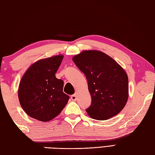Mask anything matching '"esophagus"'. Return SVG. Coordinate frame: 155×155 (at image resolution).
Returning a JSON list of instances; mask_svg holds the SVG:
<instances>
[{"label": "esophagus", "mask_w": 155, "mask_h": 155, "mask_svg": "<svg viewBox=\"0 0 155 155\" xmlns=\"http://www.w3.org/2000/svg\"><path fill=\"white\" fill-rule=\"evenodd\" d=\"M71 98L72 101H75L76 100H77V95H76V94H72V96L71 97Z\"/></svg>", "instance_id": "1"}]
</instances>
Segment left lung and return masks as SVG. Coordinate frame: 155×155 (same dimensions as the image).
<instances>
[{
  "instance_id": "obj_1",
  "label": "left lung",
  "mask_w": 155,
  "mask_h": 155,
  "mask_svg": "<svg viewBox=\"0 0 155 155\" xmlns=\"http://www.w3.org/2000/svg\"><path fill=\"white\" fill-rule=\"evenodd\" d=\"M72 61L83 72L91 97L87 113L104 120L123 109L128 97V80L124 69L109 56L98 51H84Z\"/></svg>"
}]
</instances>
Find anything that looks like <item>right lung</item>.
I'll return each instance as SVG.
<instances>
[{"mask_svg":"<svg viewBox=\"0 0 155 155\" xmlns=\"http://www.w3.org/2000/svg\"><path fill=\"white\" fill-rule=\"evenodd\" d=\"M63 59L57 55L32 64L20 82V104L29 117L42 122L52 120L60 114L69 96L63 93L64 82L55 73Z\"/></svg>","mask_w":155,"mask_h":155,"instance_id":"obj_1","label":"right lung"}]
</instances>
